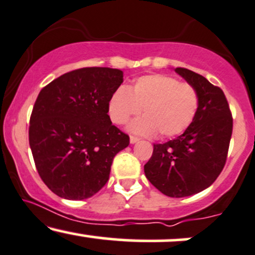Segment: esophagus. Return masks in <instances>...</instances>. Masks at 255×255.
<instances>
[{"label":"esophagus","instance_id":"34e87169","mask_svg":"<svg viewBox=\"0 0 255 255\" xmlns=\"http://www.w3.org/2000/svg\"><path fill=\"white\" fill-rule=\"evenodd\" d=\"M140 139L139 137H136V136H130L129 137V142L130 143H135V142H137V141H139Z\"/></svg>","mask_w":255,"mask_h":255}]
</instances>
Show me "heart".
<instances>
[{
  "instance_id": "1",
  "label": "heart",
  "mask_w": 255,
  "mask_h": 255,
  "mask_svg": "<svg viewBox=\"0 0 255 255\" xmlns=\"http://www.w3.org/2000/svg\"><path fill=\"white\" fill-rule=\"evenodd\" d=\"M199 95L192 85L167 75L142 76L129 89L120 88L108 103L110 120L125 125L139 115L128 129L140 135L161 137L179 135L188 129L198 112Z\"/></svg>"
}]
</instances>
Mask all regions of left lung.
Masks as SVG:
<instances>
[{"label": "left lung", "instance_id": "1", "mask_svg": "<svg viewBox=\"0 0 255 255\" xmlns=\"http://www.w3.org/2000/svg\"><path fill=\"white\" fill-rule=\"evenodd\" d=\"M174 71L197 90L198 112L182 135L154 145L143 170L159 191L180 198L203 191L219 177L226 164L233 119L219 87L191 70L177 67Z\"/></svg>", "mask_w": 255, "mask_h": 255}]
</instances>
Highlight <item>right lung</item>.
Listing matches in <instances>:
<instances>
[{
    "mask_svg": "<svg viewBox=\"0 0 255 255\" xmlns=\"http://www.w3.org/2000/svg\"><path fill=\"white\" fill-rule=\"evenodd\" d=\"M124 82L110 67H83L40 91L29 121L39 176L61 198L87 199L108 182L113 159L129 136L110 121L108 103Z\"/></svg>",
    "mask_w": 255,
    "mask_h": 255,
    "instance_id": "right-lung-1",
    "label": "right lung"
}]
</instances>
